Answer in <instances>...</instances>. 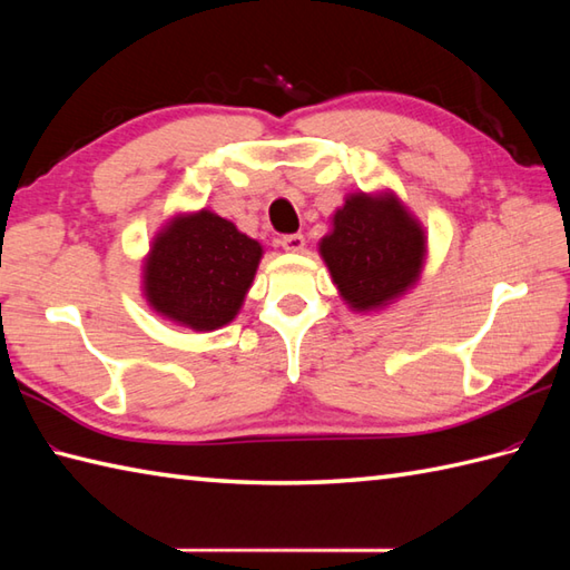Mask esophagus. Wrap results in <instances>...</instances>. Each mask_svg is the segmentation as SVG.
<instances>
[{"mask_svg": "<svg viewBox=\"0 0 570 570\" xmlns=\"http://www.w3.org/2000/svg\"><path fill=\"white\" fill-rule=\"evenodd\" d=\"M278 245H282L286 252H304L306 239L304 235H284L278 237Z\"/></svg>", "mask_w": 570, "mask_h": 570, "instance_id": "34e87169", "label": "esophagus"}]
</instances>
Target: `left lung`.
<instances>
[{
	"mask_svg": "<svg viewBox=\"0 0 570 570\" xmlns=\"http://www.w3.org/2000/svg\"><path fill=\"white\" fill-rule=\"evenodd\" d=\"M337 294L357 313L382 311L414 288L426 262V229L392 190L350 193L318 242Z\"/></svg>",
	"mask_w": 570,
	"mask_h": 570,
	"instance_id": "8db88e82",
	"label": "left lung"
}]
</instances>
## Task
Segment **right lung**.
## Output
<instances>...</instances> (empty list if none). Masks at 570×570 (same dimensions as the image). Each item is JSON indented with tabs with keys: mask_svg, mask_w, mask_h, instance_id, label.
<instances>
[{
	"mask_svg": "<svg viewBox=\"0 0 570 570\" xmlns=\"http://www.w3.org/2000/svg\"><path fill=\"white\" fill-rule=\"evenodd\" d=\"M262 254L257 239L208 208L178 213L151 239L141 294L161 318L210 333L237 318Z\"/></svg>",
	"mask_w": 570,
	"mask_h": 570,
	"instance_id": "right-lung-1",
	"label": "right lung"
}]
</instances>
